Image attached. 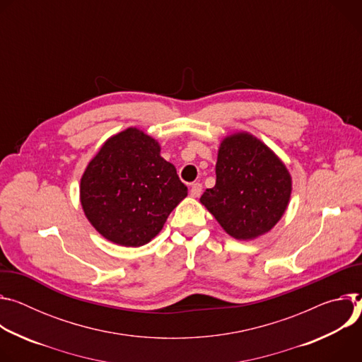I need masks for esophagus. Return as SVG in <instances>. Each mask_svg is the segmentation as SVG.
Masks as SVG:
<instances>
[{
    "label": "esophagus",
    "instance_id": "1",
    "mask_svg": "<svg viewBox=\"0 0 362 362\" xmlns=\"http://www.w3.org/2000/svg\"><path fill=\"white\" fill-rule=\"evenodd\" d=\"M202 191H203V185H202V184H199V182L191 184L189 192H191L192 197H199V195H202Z\"/></svg>",
    "mask_w": 362,
    "mask_h": 362
}]
</instances>
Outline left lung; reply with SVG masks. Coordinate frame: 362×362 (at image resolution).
<instances>
[{
  "label": "left lung",
  "instance_id": "left-lung-1",
  "mask_svg": "<svg viewBox=\"0 0 362 362\" xmlns=\"http://www.w3.org/2000/svg\"><path fill=\"white\" fill-rule=\"evenodd\" d=\"M216 185L199 198L234 238L267 233L284 216L292 191L291 175L263 142L249 134L226 138L218 149Z\"/></svg>",
  "mask_w": 362,
  "mask_h": 362
}]
</instances>
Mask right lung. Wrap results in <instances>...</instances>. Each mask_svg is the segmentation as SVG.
Listing matches in <instances>:
<instances>
[{"instance_id":"obj_1","label":"right lung","mask_w":362,"mask_h":362,"mask_svg":"<svg viewBox=\"0 0 362 362\" xmlns=\"http://www.w3.org/2000/svg\"><path fill=\"white\" fill-rule=\"evenodd\" d=\"M158 142L136 128L109 138L80 181V202L92 226L110 242L144 246L187 197Z\"/></svg>"}]
</instances>
